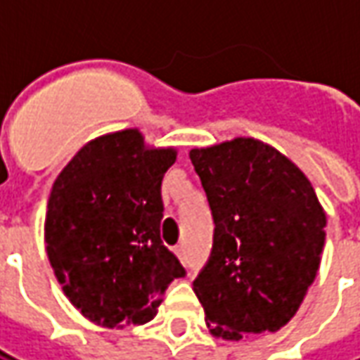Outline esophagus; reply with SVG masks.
Returning a JSON list of instances; mask_svg holds the SVG:
<instances>
[{
  "instance_id": "34e87169",
  "label": "esophagus",
  "mask_w": 360,
  "mask_h": 360,
  "mask_svg": "<svg viewBox=\"0 0 360 360\" xmlns=\"http://www.w3.org/2000/svg\"><path fill=\"white\" fill-rule=\"evenodd\" d=\"M175 255L179 257L181 262H185V260H187V252H185V247H183V245H179V247H175Z\"/></svg>"
}]
</instances>
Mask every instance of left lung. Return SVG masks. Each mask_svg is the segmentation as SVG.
Segmentation results:
<instances>
[{"instance_id": "obj_1", "label": "left lung", "mask_w": 360, "mask_h": 360, "mask_svg": "<svg viewBox=\"0 0 360 360\" xmlns=\"http://www.w3.org/2000/svg\"><path fill=\"white\" fill-rule=\"evenodd\" d=\"M216 224L193 283L214 338L278 332L316 278L326 212L307 175L279 150L237 136L188 152Z\"/></svg>"}]
</instances>
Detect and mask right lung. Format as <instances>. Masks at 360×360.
<instances>
[{
  "instance_id": "1",
  "label": "right lung",
  "mask_w": 360,
  "mask_h": 360,
  "mask_svg": "<svg viewBox=\"0 0 360 360\" xmlns=\"http://www.w3.org/2000/svg\"><path fill=\"white\" fill-rule=\"evenodd\" d=\"M175 158L173 146H148L139 129H123L86 142L53 183L46 252L65 297L90 322L146 324L165 287L185 276L160 239L162 179Z\"/></svg>"
}]
</instances>
